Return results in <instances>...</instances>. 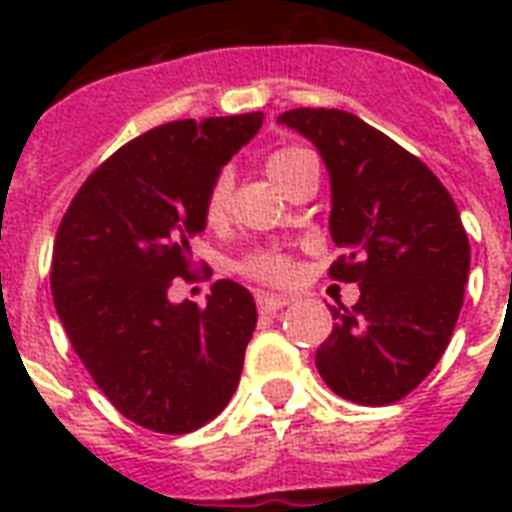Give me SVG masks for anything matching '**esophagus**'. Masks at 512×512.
I'll return each mask as SVG.
<instances>
[{
	"label": "esophagus",
	"instance_id": "34e87169",
	"mask_svg": "<svg viewBox=\"0 0 512 512\" xmlns=\"http://www.w3.org/2000/svg\"><path fill=\"white\" fill-rule=\"evenodd\" d=\"M284 305H289V297L268 295V292H260V295H257V308H260V313H276L281 311Z\"/></svg>",
	"mask_w": 512,
	"mask_h": 512
}]
</instances>
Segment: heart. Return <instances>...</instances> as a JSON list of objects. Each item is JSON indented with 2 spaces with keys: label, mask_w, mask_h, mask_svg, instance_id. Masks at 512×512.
<instances>
[{
  "label": "heart",
  "mask_w": 512,
  "mask_h": 512,
  "mask_svg": "<svg viewBox=\"0 0 512 512\" xmlns=\"http://www.w3.org/2000/svg\"><path fill=\"white\" fill-rule=\"evenodd\" d=\"M313 156L308 151L297 146H284L276 148L265 159V172L271 175V180L276 185H281L287 191V185L295 180V175L300 172L305 162H311ZM231 172L220 170L212 180H209L207 191L201 196V217L207 225H220L228 217V209H231ZM239 271L244 276L255 281H268V284H281L292 276V263L284 252H276V249H260V252H252L239 263Z\"/></svg>",
  "instance_id": "heart-1"
}]
</instances>
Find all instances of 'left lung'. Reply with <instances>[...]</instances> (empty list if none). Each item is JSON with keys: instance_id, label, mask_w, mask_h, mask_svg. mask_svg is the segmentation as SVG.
<instances>
[{"instance_id": "left-lung-1", "label": "left lung", "mask_w": 512, "mask_h": 512, "mask_svg": "<svg viewBox=\"0 0 512 512\" xmlns=\"http://www.w3.org/2000/svg\"><path fill=\"white\" fill-rule=\"evenodd\" d=\"M319 148L332 180L329 231L342 255L335 281H356L353 308H329L335 329L316 366L337 396L361 406L401 401L452 340L470 271L457 204L425 162L340 108L279 116Z\"/></svg>"}]
</instances>
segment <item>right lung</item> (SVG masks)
Wrapping results in <instances>:
<instances>
[{
	"instance_id": "add662e5",
	"label": "right lung",
	"mask_w": 512,
	"mask_h": 512,
	"mask_svg": "<svg viewBox=\"0 0 512 512\" xmlns=\"http://www.w3.org/2000/svg\"><path fill=\"white\" fill-rule=\"evenodd\" d=\"M263 114L180 119L124 143L68 204L50 287L71 348L103 396L140 428L191 433L223 412L257 324L249 289L212 284L207 305H172L191 279L201 196Z\"/></svg>"
}]
</instances>
